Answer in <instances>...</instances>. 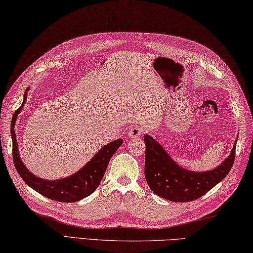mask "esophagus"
Segmentation results:
<instances>
[{
  "label": "esophagus",
  "instance_id": "34e87169",
  "mask_svg": "<svg viewBox=\"0 0 253 253\" xmlns=\"http://www.w3.org/2000/svg\"><path fill=\"white\" fill-rule=\"evenodd\" d=\"M128 135L131 138H139V137L142 135V129L139 126H132L128 129Z\"/></svg>",
  "mask_w": 253,
  "mask_h": 253
}]
</instances>
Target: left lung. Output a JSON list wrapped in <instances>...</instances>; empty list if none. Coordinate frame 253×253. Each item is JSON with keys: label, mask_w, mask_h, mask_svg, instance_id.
I'll use <instances>...</instances> for the list:
<instances>
[{"label": "left lung", "mask_w": 253, "mask_h": 253, "mask_svg": "<svg viewBox=\"0 0 253 253\" xmlns=\"http://www.w3.org/2000/svg\"><path fill=\"white\" fill-rule=\"evenodd\" d=\"M144 140L145 177L150 189L164 199L187 203L200 198L226 178L235 162L238 138L230 155L219 166L207 171L188 170L179 166L153 137L145 135Z\"/></svg>", "instance_id": "8db88e82"}]
</instances>
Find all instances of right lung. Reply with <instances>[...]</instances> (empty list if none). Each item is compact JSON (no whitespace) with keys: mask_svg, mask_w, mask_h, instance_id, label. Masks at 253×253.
Here are the masks:
<instances>
[{"mask_svg":"<svg viewBox=\"0 0 253 253\" xmlns=\"http://www.w3.org/2000/svg\"><path fill=\"white\" fill-rule=\"evenodd\" d=\"M29 90L30 87H27L24 93V98H23V104L13 115L11 123L13 162H14L18 174L27 186H30L32 189L38 191L39 194L46 197V198L59 201V203H76V201L84 199L85 197L93 194L96 188L98 187L105 171H106L109 160L119 147L123 145V139L113 140L109 144L105 145L84 167H82L79 171L71 174V176L57 179V180H49V179H43L35 176L33 172H31L26 168L21 160L14 130L17 115L21 113L23 106L26 103V96Z\"/></svg>","mask_w":253,"mask_h":253,"instance_id":"obj_1","label":"right lung"}]
</instances>
